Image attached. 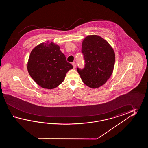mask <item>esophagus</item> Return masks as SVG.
Listing matches in <instances>:
<instances>
[{"mask_svg":"<svg viewBox=\"0 0 148 148\" xmlns=\"http://www.w3.org/2000/svg\"><path fill=\"white\" fill-rule=\"evenodd\" d=\"M72 64H73V68H75V66H76V64H75V62H73L72 63Z\"/></svg>","mask_w":148,"mask_h":148,"instance_id":"obj_1","label":"esophagus"}]
</instances>
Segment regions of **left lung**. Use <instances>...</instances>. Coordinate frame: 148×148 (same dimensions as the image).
<instances>
[{"label":"left lung","instance_id":"left-lung-1","mask_svg":"<svg viewBox=\"0 0 148 148\" xmlns=\"http://www.w3.org/2000/svg\"><path fill=\"white\" fill-rule=\"evenodd\" d=\"M82 52L84 55L85 66L77 67L82 82L91 88L104 85L113 71L115 56L113 48L103 38L89 35L82 42Z\"/></svg>","mask_w":148,"mask_h":148}]
</instances>
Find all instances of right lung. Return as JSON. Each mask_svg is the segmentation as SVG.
<instances>
[{
	"instance_id": "1",
	"label": "right lung",
	"mask_w": 148,
	"mask_h": 148,
	"mask_svg": "<svg viewBox=\"0 0 148 148\" xmlns=\"http://www.w3.org/2000/svg\"><path fill=\"white\" fill-rule=\"evenodd\" d=\"M73 68L60 47L52 42L43 43L35 47L27 63L28 72L32 79L42 88L50 89L61 84L66 73Z\"/></svg>"
}]
</instances>
